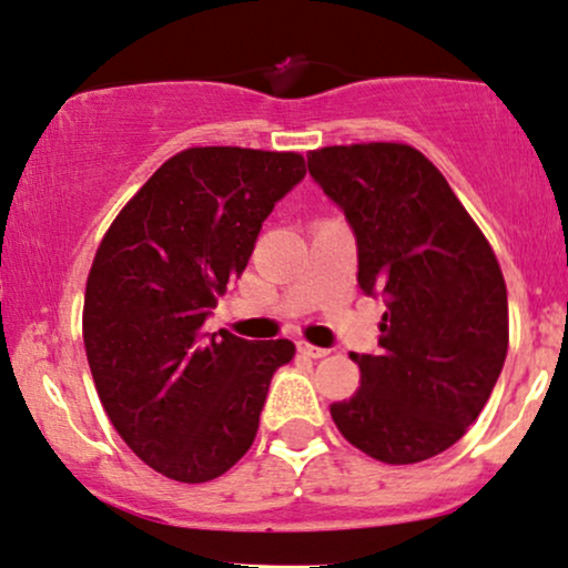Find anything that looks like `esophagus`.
Segmentation results:
<instances>
[{
  "instance_id": "34e87169",
  "label": "esophagus",
  "mask_w": 568,
  "mask_h": 568,
  "mask_svg": "<svg viewBox=\"0 0 568 568\" xmlns=\"http://www.w3.org/2000/svg\"><path fill=\"white\" fill-rule=\"evenodd\" d=\"M298 354H304L308 358H325L329 351L327 348H317V346H308V343L298 341Z\"/></svg>"
}]
</instances>
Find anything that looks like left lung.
I'll use <instances>...</instances> for the list:
<instances>
[{
	"label": "left lung",
	"instance_id": "obj_1",
	"mask_svg": "<svg viewBox=\"0 0 568 568\" xmlns=\"http://www.w3.org/2000/svg\"><path fill=\"white\" fill-rule=\"evenodd\" d=\"M306 164L354 231L358 288L385 301L379 351L351 354L362 385L329 414L377 462H425L466 433L504 369V272L440 170L406 143L327 146Z\"/></svg>",
	"mask_w": 568,
	"mask_h": 568
}]
</instances>
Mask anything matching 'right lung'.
Segmentation results:
<instances>
[{
  "instance_id": "obj_1",
  "label": "right lung",
  "mask_w": 568,
  "mask_h": 568,
  "mask_svg": "<svg viewBox=\"0 0 568 568\" xmlns=\"http://www.w3.org/2000/svg\"><path fill=\"white\" fill-rule=\"evenodd\" d=\"M304 156L185 149L143 183L93 256L83 343L128 448L178 483H210L246 454L291 341L204 333L262 222L304 181Z\"/></svg>"
}]
</instances>
